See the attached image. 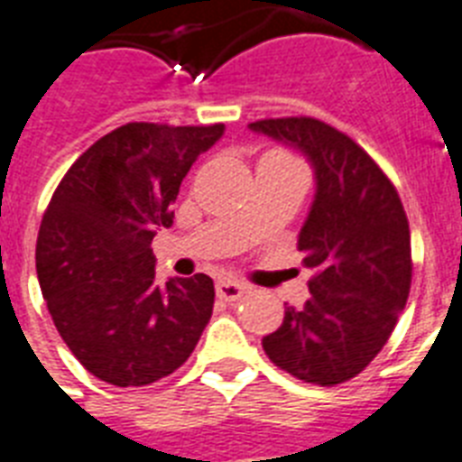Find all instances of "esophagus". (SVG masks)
Wrapping results in <instances>:
<instances>
[{"mask_svg":"<svg viewBox=\"0 0 462 462\" xmlns=\"http://www.w3.org/2000/svg\"><path fill=\"white\" fill-rule=\"evenodd\" d=\"M246 291H249V287L237 282V280H218V284H216V294L223 301H239Z\"/></svg>","mask_w":462,"mask_h":462,"instance_id":"1","label":"esophagus"}]
</instances>
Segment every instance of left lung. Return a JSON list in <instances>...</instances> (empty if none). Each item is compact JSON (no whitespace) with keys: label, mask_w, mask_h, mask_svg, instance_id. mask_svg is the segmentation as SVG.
Instances as JSON below:
<instances>
[{"label":"left lung","mask_w":462,"mask_h":462,"mask_svg":"<svg viewBox=\"0 0 462 462\" xmlns=\"http://www.w3.org/2000/svg\"><path fill=\"white\" fill-rule=\"evenodd\" d=\"M249 127L306 153L318 185L299 232L303 265L313 270L310 299L303 309L287 306L263 351L296 380L335 387L365 370L406 309L413 277L406 211L392 180L337 127L309 116Z\"/></svg>","instance_id":"8db88e82"}]
</instances>
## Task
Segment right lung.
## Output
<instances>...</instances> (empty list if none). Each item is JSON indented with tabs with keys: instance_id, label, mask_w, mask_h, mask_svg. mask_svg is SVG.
I'll use <instances>...</instances> for the list:
<instances>
[{
	"instance_id": "right-lung-1",
	"label": "right lung",
	"mask_w": 462,
	"mask_h": 462,
	"mask_svg": "<svg viewBox=\"0 0 462 462\" xmlns=\"http://www.w3.org/2000/svg\"><path fill=\"white\" fill-rule=\"evenodd\" d=\"M223 130L116 127L69 168L44 211L35 263L49 316L85 370L108 384L168 377L211 320V277L159 284L152 239L172 225L180 182Z\"/></svg>"
}]
</instances>
